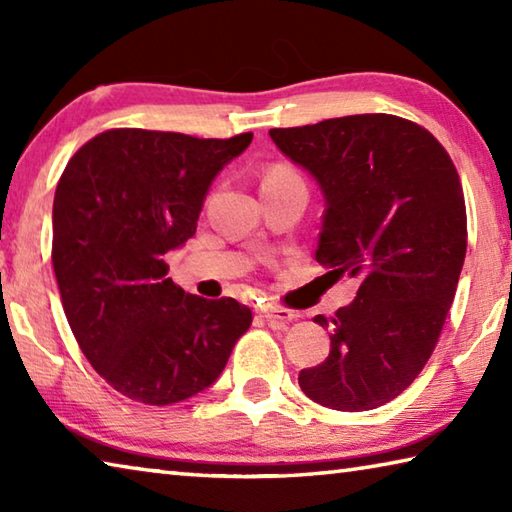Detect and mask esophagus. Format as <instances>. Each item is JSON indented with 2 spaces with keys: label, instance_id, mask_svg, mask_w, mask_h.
<instances>
[{
  "label": "esophagus",
  "instance_id": "34e87169",
  "mask_svg": "<svg viewBox=\"0 0 512 512\" xmlns=\"http://www.w3.org/2000/svg\"><path fill=\"white\" fill-rule=\"evenodd\" d=\"M262 316L268 320V323H289V320L296 318V314L289 309H282V307H271V309H264Z\"/></svg>",
  "mask_w": 512,
  "mask_h": 512
}]
</instances>
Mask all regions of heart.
<instances>
[{"mask_svg":"<svg viewBox=\"0 0 512 512\" xmlns=\"http://www.w3.org/2000/svg\"><path fill=\"white\" fill-rule=\"evenodd\" d=\"M284 173H291V171H287V169H275V171L268 173V178H273V176H284Z\"/></svg>","mask_w":512,"mask_h":512,"instance_id":"b5f03b06","label":"heart"}]
</instances>
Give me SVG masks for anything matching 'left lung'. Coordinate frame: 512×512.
Returning <instances> with one entry per match:
<instances>
[{
    "instance_id": "8db88e82",
    "label": "left lung",
    "mask_w": 512,
    "mask_h": 512,
    "mask_svg": "<svg viewBox=\"0 0 512 512\" xmlns=\"http://www.w3.org/2000/svg\"><path fill=\"white\" fill-rule=\"evenodd\" d=\"M323 194L316 262L359 291L334 318L329 354L300 370L309 400L370 411L420 375L454 302L467 248L463 187L452 158L422 126L350 115L268 131Z\"/></svg>"
}]
</instances>
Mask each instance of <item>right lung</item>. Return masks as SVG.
<instances>
[{
  "label": "right lung",
  "instance_id": "add662e5",
  "mask_svg": "<svg viewBox=\"0 0 512 512\" xmlns=\"http://www.w3.org/2000/svg\"><path fill=\"white\" fill-rule=\"evenodd\" d=\"M253 133L198 140L117 128L83 144L54 196V273L67 323L121 395L167 406L212 386L253 314L173 284L164 255L194 237L214 178Z\"/></svg>",
  "mask_w": 512,
  "mask_h": 512
}]
</instances>
